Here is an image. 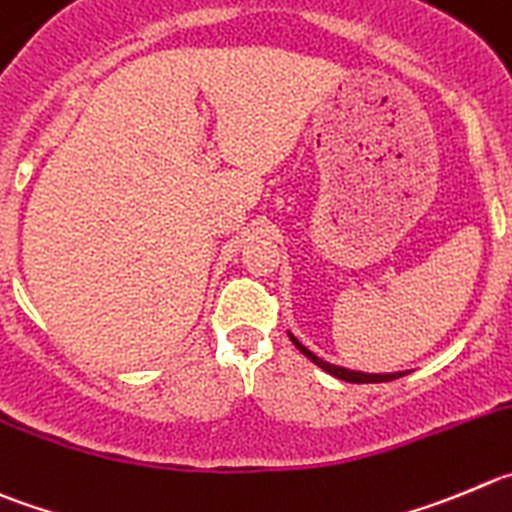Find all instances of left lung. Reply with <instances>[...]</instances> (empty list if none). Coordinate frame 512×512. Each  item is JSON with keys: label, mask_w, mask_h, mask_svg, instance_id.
<instances>
[{"label": "left lung", "mask_w": 512, "mask_h": 512, "mask_svg": "<svg viewBox=\"0 0 512 512\" xmlns=\"http://www.w3.org/2000/svg\"><path fill=\"white\" fill-rule=\"evenodd\" d=\"M291 342H294V347L299 349V352L304 354L306 359H311V362H314L316 367H321V369H324V372H329V374H332V377H337V379H344V382H352V384L392 382V379H397V377H402V374H407V372H397V374H364V372H352V369L337 367V364H329V362H324V359H319V357H316V354H311L309 349H306L304 344H301L299 339H296V337H291Z\"/></svg>", "instance_id": "left-lung-1"}]
</instances>
